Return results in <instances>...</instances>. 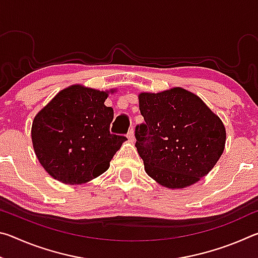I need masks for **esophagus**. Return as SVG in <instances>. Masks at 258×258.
I'll return each instance as SVG.
<instances>
[{"mask_svg": "<svg viewBox=\"0 0 258 258\" xmlns=\"http://www.w3.org/2000/svg\"><path fill=\"white\" fill-rule=\"evenodd\" d=\"M127 139L130 140L131 142H134L135 137H134V131H133V128H131V130L128 131V133H127Z\"/></svg>", "mask_w": 258, "mask_h": 258, "instance_id": "34e87169", "label": "esophagus"}]
</instances>
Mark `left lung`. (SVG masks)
Here are the masks:
<instances>
[{
  "mask_svg": "<svg viewBox=\"0 0 258 258\" xmlns=\"http://www.w3.org/2000/svg\"><path fill=\"white\" fill-rule=\"evenodd\" d=\"M145 123L135 127V147L148 175L178 189L211 172L225 145V127L197 95L181 87L141 93Z\"/></svg>",
  "mask_w": 258,
  "mask_h": 258,
  "instance_id": "left-lung-1",
  "label": "left lung"
}]
</instances>
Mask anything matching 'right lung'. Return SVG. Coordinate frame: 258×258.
Instances as JSON below:
<instances>
[{"instance_id":"right-lung-1","label":"right lung","mask_w":258,"mask_h":258,"mask_svg":"<svg viewBox=\"0 0 258 258\" xmlns=\"http://www.w3.org/2000/svg\"><path fill=\"white\" fill-rule=\"evenodd\" d=\"M107 97L106 92L73 85L35 116V154L55 180L81 184L108 169L126 138L110 133L113 109L104 106Z\"/></svg>"}]
</instances>
